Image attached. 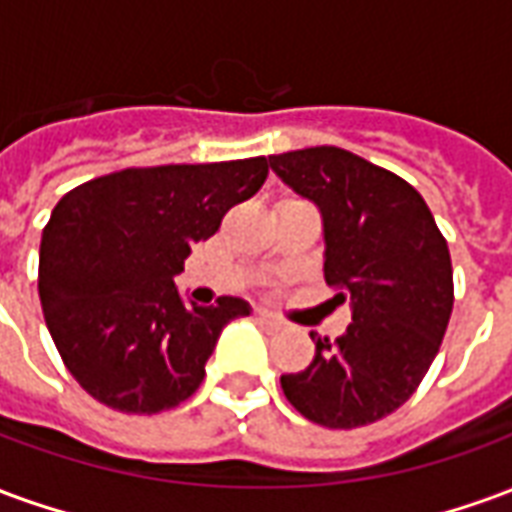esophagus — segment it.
<instances>
[{
    "mask_svg": "<svg viewBox=\"0 0 512 512\" xmlns=\"http://www.w3.org/2000/svg\"><path fill=\"white\" fill-rule=\"evenodd\" d=\"M255 321L260 323V326H266L268 332H279V329H282V321L274 318V315L266 310H255Z\"/></svg>",
    "mask_w": 512,
    "mask_h": 512,
    "instance_id": "1",
    "label": "esophagus"
}]
</instances>
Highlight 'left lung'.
I'll return each instance as SVG.
<instances>
[{
  "mask_svg": "<svg viewBox=\"0 0 512 512\" xmlns=\"http://www.w3.org/2000/svg\"><path fill=\"white\" fill-rule=\"evenodd\" d=\"M277 178L323 222V277L351 299L343 337L315 340L307 370L282 376L301 417L359 428L414 395L452 312L450 249L414 186L343 147L268 156Z\"/></svg>",
  "mask_w": 512,
  "mask_h": 512,
  "instance_id": "1",
  "label": "left lung"
}]
</instances>
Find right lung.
<instances>
[{
  "instance_id": "right-lung-1",
  "label": "right lung",
  "mask_w": 512,
  "mask_h": 512,
  "mask_svg": "<svg viewBox=\"0 0 512 512\" xmlns=\"http://www.w3.org/2000/svg\"><path fill=\"white\" fill-rule=\"evenodd\" d=\"M266 175L263 156L123 169L57 202L40 238V304L62 362L98 403L158 414L197 392L222 329L252 307L186 304L175 277Z\"/></svg>"
}]
</instances>
